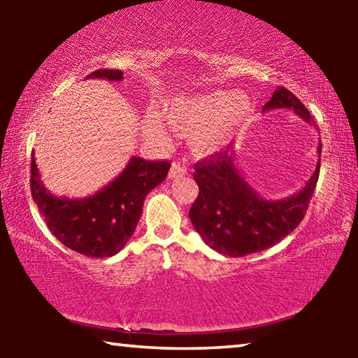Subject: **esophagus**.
<instances>
[{
    "label": "esophagus",
    "instance_id": "34e87169",
    "mask_svg": "<svg viewBox=\"0 0 358 358\" xmlns=\"http://www.w3.org/2000/svg\"><path fill=\"white\" fill-rule=\"evenodd\" d=\"M187 173V169L181 162H173L171 167V172H169V178H180Z\"/></svg>",
    "mask_w": 358,
    "mask_h": 358
}]
</instances>
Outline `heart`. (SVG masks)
Returning <instances> with one entry per match:
<instances>
[{"label":"heart","mask_w":358,"mask_h":358,"mask_svg":"<svg viewBox=\"0 0 358 358\" xmlns=\"http://www.w3.org/2000/svg\"><path fill=\"white\" fill-rule=\"evenodd\" d=\"M251 112L248 96L234 92H208L194 96L173 98L164 107L169 124L181 134H187L191 147L201 155L220 151L235 136ZM148 137L164 142L167 138L164 124L155 113L143 120Z\"/></svg>","instance_id":"1"}]
</instances>
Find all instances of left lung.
Masks as SVG:
<instances>
[{
    "label": "left lung",
    "instance_id": "obj_1",
    "mask_svg": "<svg viewBox=\"0 0 358 358\" xmlns=\"http://www.w3.org/2000/svg\"><path fill=\"white\" fill-rule=\"evenodd\" d=\"M290 108L316 128L308 108L286 88H276L262 110ZM317 129V128H316ZM322 143H317V153ZM320 157L306 185L284 199H265L248 183L235 166L234 151L210 156L196 164L199 196L189 210L194 229L211 250L230 257L264 251L287 237L301 222L316 189Z\"/></svg>",
    "mask_w": 358,
    "mask_h": 358
}]
</instances>
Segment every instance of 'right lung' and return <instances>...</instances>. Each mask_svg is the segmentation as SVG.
<instances>
[{
    "mask_svg": "<svg viewBox=\"0 0 358 358\" xmlns=\"http://www.w3.org/2000/svg\"><path fill=\"white\" fill-rule=\"evenodd\" d=\"M87 78L123 80L117 69H98ZM167 161L132 156L117 178L83 199L57 197L41 180L31 155V196L47 227L64 246L87 257H110L123 250L141 220L147 194L166 180Z\"/></svg>",
    "mask_w": 358,
    "mask_h": 358,
    "instance_id": "1",
    "label": "right lung"
}]
</instances>
